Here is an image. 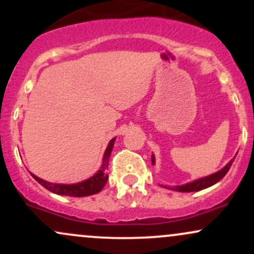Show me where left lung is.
<instances>
[{"label": "left lung", "mask_w": 254, "mask_h": 254, "mask_svg": "<svg viewBox=\"0 0 254 254\" xmlns=\"http://www.w3.org/2000/svg\"><path fill=\"white\" fill-rule=\"evenodd\" d=\"M233 161H234V159L230 160L229 164L227 165L226 167H223L221 171H218L217 173L211 174V176H209V177L202 178V179L194 180V182H192V183L185 184V185L176 186V188H172V190L179 191V192H193V191H200V190H203V189L209 188V186L214 185V184L220 182V180L222 179L224 176H226L227 172L229 171L230 166H232V164H233ZM154 162L155 161H154V156H153L151 157V164L154 165Z\"/></svg>", "instance_id": "left-lung-1"}]
</instances>
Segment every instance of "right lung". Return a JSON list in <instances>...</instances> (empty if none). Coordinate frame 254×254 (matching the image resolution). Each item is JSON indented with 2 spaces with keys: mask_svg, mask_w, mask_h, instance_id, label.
I'll list each match as a JSON object with an SVG mask.
<instances>
[{
  "mask_svg": "<svg viewBox=\"0 0 254 254\" xmlns=\"http://www.w3.org/2000/svg\"><path fill=\"white\" fill-rule=\"evenodd\" d=\"M116 138L111 139L109 147H107L106 151L104 154L103 159V165H101V168L95 176H93L89 179L84 180L82 183L78 184H72V185H65V184H51L45 182V180L40 179L32 174V177L37 180L40 185L44 186L46 190L54 192V193L61 194V196H71V197H86L90 196V194H95L98 192L103 190L105 184L107 183V179H109V176L105 173L107 166H109V159L111 155V151H112L113 148V142H115Z\"/></svg>",
  "mask_w": 254,
  "mask_h": 254,
  "instance_id": "obj_1",
  "label": "right lung"
}]
</instances>
